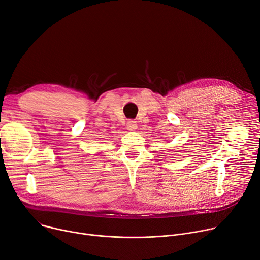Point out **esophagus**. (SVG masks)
<instances>
[{"mask_svg":"<svg viewBox=\"0 0 260 260\" xmlns=\"http://www.w3.org/2000/svg\"><path fill=\"white\" fill-rule=\"evenodd\" d=\"M136 123H135V120H133V119H130V120H128V123H127V128H128V130H135L136 129Z\"/></svg>","mask_w":260,"mask_h":260,"instance_id":"1","label":"esophagus"}]
</instances>
